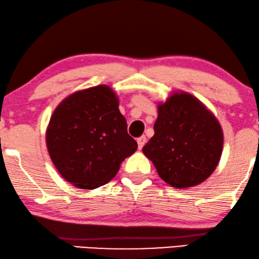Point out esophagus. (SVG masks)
<instances>
[{
	"instance_id": "34e87169",
	"label": "esophagus",
	"mask_w": 259,
	"mask_h": 259,
	"mask_svg": "<svg viewBox=\"0 0 259 259\" xmlns=\"http://www.w3.org/2000/svg\"><path fill=\"white\" fill-rule=\"evenodd\" d=\"M145 142H147V138H145V136H141L140 138H137V144H138V149H141L144 147Z\"/></svg>"
}]
</instances>
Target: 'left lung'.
I'll list each match as a JSON object with an SVG mask.
<instances>
[{"label":"left lung","mask_w":259,"mask_h":259,"mask_svg":"<svg viewBox=\"0 0 259 259\" xmlns=\"http://www.w3.org/2000/svg\"><path fill=\"white\" fill-rule=\"evenodd\" d=\"M155 135L142 151L158 176L177 189L196 187L220 163L223 129L207 107L194 95L174 92L157 104Z\"/></svg>","instance_id":"8db88e82"}]
</instances>
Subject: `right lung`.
Instances as JSON below:
<instances>
[{
    "label": "right lung",
    "instance_id": "right-lung-1",
    "mask_svg": "<svg viewBox=\"0 0 259 259\" xmlns=\"http://www.w3.org/2000/svg\"><path fill=\"white\" fill-rule=\"evenodd\" d=\"M118 104L111 87L100 84L70 94L54 110L47 149L61 176L74 187L92 190L107 184L136 151Z\"/></svg>",
    "mask_w": 259,
    "mask_h": 259
}]
</instances>
